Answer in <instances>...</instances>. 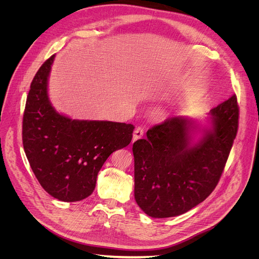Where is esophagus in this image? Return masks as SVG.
<instances>
[{
	"instance_id": "34e87169",
	"label": "esophagus",
	"mask_w": 259,
	"mask_h": 259,
	"mask_svg": "<svg viewBox=\"0 0 259 259\" xmlns=\"http://www.w3.org/2000/svg\"><path fill=\"white\" fill-rule=\"evenodd\" d=\"M143 134H144L143 128L137 127V128L134 130V132H133V142L136 141V140H138V139H140V138L143 136Z\"/></svg>"
}]
</instances>
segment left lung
Listing matches in <instances>:
<instances>
[{"label":"left lung","instance_id":"obj_1","mask_svg":"<svg viewBox=\"0 0 259 259\" xmlns=\"http://www.w3.org/2000/svg\"><path fill=\"white\" fill-rule=\"evenodd\" d=\"M205 127L173 117L133 143L134 197L154 218L183 214L203 202L224 172L238 131L236 95L210 110ZM201 135L197 142L195 134Z\"/></svg>","mask_w":259,"mask_h":259}]
</instances>
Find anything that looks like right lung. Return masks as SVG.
Listing matches in <instances>:
<instances>
[{
	"mask_svg": "<svg viewBox=\"0 0 259 259\" xmlns=\"http://www.w3.org/2000/svg\"><path fill=\"white\" fill-rule=\"evenodd\" d=\"M55 55L36 71L26 98L22 142L32 172L42 188L62 202L89 197L99 170L132 139V124L72 120L57 113L48 96Z\"/></svg>",
	"mask_w": 259,
	"mask_h": 259,
	"instance_id": "add662e5",
	"label": "right lung"
}]
</instances>
